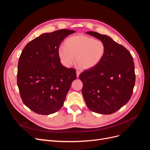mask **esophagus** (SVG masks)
Wrapping results in <instances>:
<instances>
[{
	"label": "esophagus",
	"mask_w": 150,
	"mask_h": 150,
	"mask_svg": "<svg viewBox=\"0 0 150 150\" xmlns=\"http://www.w3.org/2000/svg\"><path fill=\"white\" fill-rule=\"evenodd\" d=\"M79 74H80V72L78 71H76V76H77V77H78V78L79 77Z\"/></svg>",
	"instance_id": "34e87169"
}]
</instances>
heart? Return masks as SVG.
I'll use <instances>...</instances> for the list:
<instances>
[{
  "instance_id": "1",
  "label": "heart",
  "mask_w": 150,
  "mask_h": 150,
  "mask_svg": "<svg viewBox=\"0 0 150 150\" xmlns=\"http://www.w3.org/2000/svg\"><path fill=\"white\" fill-rule=\"evenodd\" d=\"M62 64L69 67L74 61L83 70L96 67L106 53L105 44L101 40L94 39L84 34L71 36L66 39L65 46H61L57 51Z\"/></svg>"
}]
</instances>
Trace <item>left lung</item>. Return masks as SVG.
<instances>
[{"label":"left lung","instance_id":"8db88e82","mask_svg":"<svg viewBox=\"0 0 150 150\" xmlns=\"http://www.w3.org/2000/svg\"><path fill=\"white\" fill-rule=\"evenodd\" d=\"M86 33L104 42L106 53L96 67L79 75L82 94L91 111L110 115L125 105L132 95L135 84L133 57L110 36L93 31Z\"/></svg>","mask_w":150,"mask_h":150}]
</instances>
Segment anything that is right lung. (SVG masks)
<instances>
[{"label":"right lung","instance_id":"add662e5","mask_svg":"<svg viewBox=\"0 0 150 150\" xmlns=\"http://www.w3.org/2000/svg\"><path fill=\"white\" fill-rule=\"evenodd\" d=\"M74 33L61 29L44 33L27 44L21 54L17 69L21 97L38 114L48 115L59 110L76 79V70L63 66L57 53L62 40Z\"/></svg>","mask_w":150,"mask_h":150}]
</instances>
